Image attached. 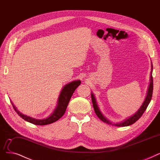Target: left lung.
<instances>
[{
    "label": "left lung",
    "instance_id": "left-lung-1",
    "mask_svg": "<svg viewBox=\"0 0 160 160\" xmlns=\"http://www.w3.org/2000/svg\"><path fill=\"white\" fill-rule=\"evenodd\" d=\"M152 64V63H151ZM151 73H150V84L148 86V91H147V94L146 96L145 99H144V101L143 102L142 104L140 107V108L138 109V111H137L135 113H134L133 115L129 117L124 119L123 121H121L120 122H117V123H113L111 121L108 120L107 118H106L103 114L101 112L100 109H99L98 105L97 104V102L96 100V98L94 96V94L92 92L91 93V98H92V102L93 104V108L94 109V111L96 114V115L98 117V118H100L101 120L104 122L105 123H107L110 125L112 126H128L130 125L133 124L135 123V122L138 120V119L140 118V117L142 115V114L147 109L148 104L150 102V100L152 99V92H153V78H152V70H153V66L152 64H151Z\"/></svg>",
    "mask_w": 160,
    "mask_h": 160
}]
</instances>
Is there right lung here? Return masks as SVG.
<instances>
[{"mask_svg": "<svg viewBox=\"0 0 160 160\" xmlns=\"http://www.w3.org/2000/svg\"><path fill=\"white\" fill-rule=\"evenodd\" d=\"M81 84L80 80H75L69 83L66 84L63 88L62 89L61 92L59 95L58 98L57 104L55 110L51 114V115L43 119H36L32 117H28L27 115H23L20 111H19L16 106L13 105L12 101L11 103L13 105L14 110L17 112V113L20 116L22 119H24L25 121L28 122L30 123H32L35 125H39V126H43V125H48L51 123L55 122L57 121L58 119L61 118L66 110L68 107V103H69L71 97L73 94L75 90Z\"/></svg>", "mask_w": 160, "mask_h": 160, "instance_id": "right-lung-1", "label": "right lung"}]
</instances>
